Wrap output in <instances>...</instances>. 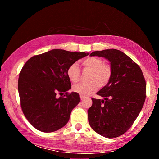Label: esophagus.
Returning <instances> with one entry per match:
<instances>
[{"instance_id": "34e87169", "label": "esophagus", "mask_w": 159, "mask_h": 159, "mask_svg": "<svg viewBox=\"0 0 159 159\" xmlns=\"http://www.w3.org/2000/svg\"><path fill=\"white\" fill-rule=\"evenodd\" d=\"M85 99V98L84 97H83V96H80V99H81V100H83V99Z\"/></svg>"}]
</instances>
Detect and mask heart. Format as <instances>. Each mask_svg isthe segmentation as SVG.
Returning a JSON list of instances; mask_svg holds the SVG:
<instances>
[{
  "mask_svg": "<svg viewBox=\"0 0 159 159\" xmlns=\"http://www.w3.org/2000/svg\"><path fill=\"white\" fill-rule=\"evenodd\" d=\"M82 65L91 70L89 82H82L74 85L73 90L80 96L88 97L98 89L100 85H105L111 79L112 70L108 64L103 63L101 58L89 57L82 61ZM66 75L71 82L76 83L80 79V71L76 63L71 64L66 70Z\"/></svg>",
  "mask_w": 159,
  "mask_h": 159,
  "instance_id": "heart-1",
  "label": "heart"
}]
</instances>
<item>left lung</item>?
<instances>
[{
    "mask_svg": "<svg viewBox=\"0 0 159 159\" xmlns=\"http://www.w3.org/2000/svg\"><path fill=\"white\" fill-rule=\"evenodd\" d=\"M90 56L107 59L112 74L109 83L97 93L104 99L92 98L88 121L100 135L117 138L131 127L140 113L146 98V81L138 64L121 51H95Z\"/></svg>",
    "mask_w": 159,
    "mask_h": 159,
    "instance_id": "1",
    "label": "left lung"
}]
</instances>
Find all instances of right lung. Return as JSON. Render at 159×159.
<instances>
[{"mask_svg":"<svg viewBox=\"0 0 159 159\" xmlns=\"http://www.w3.org/2000/svg\"><path fill=\"white\" fill-rule=\"evenodd\" d=\"M88 55L54 49L33 56L23 66L18 79L20 105L26 119L37 130L51 133L69 121L80 99L78 93L67 92L71 83L66 70ZM57 93L66 95L57 98Z\"/></svg>","mask_w":159,"mask_h":159,"instance_id":"obj_1","label":"right lung"}]
</instances>
